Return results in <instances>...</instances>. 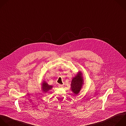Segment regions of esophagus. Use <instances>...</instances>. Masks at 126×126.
Instances as JSON below:
<instances>
[{
  "label": "esophagus",
  "mask_w": 126,
  "mask_h": 126,
  "mask_svg": "<svg viewBox=\"0 0 126 126\" xmlns=\"http://www.w3.org/2000/svg\"><path fill=\"white\" fill-rule=\"evenodd\" d=\"M58 87H59V88H63L64 86H63V85H58Z\"/></svg>",
  "instance_id": "34e87169"
}]
</instances>
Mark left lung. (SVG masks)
<instances>
[{
	"label": "left lung",
	"instance_id": "1",
	"mask_svg": "<svg viewBox=\"0 0 126 126\" xmlns=\"http://www.w3.org/2000/svg\"><path fill=\"white\" fill-rule=\"evenodd\" d=\"M83 85V78L82 77V74L80 71H79L72 79L71 90L75 95H77L79 93Z\"/></svg>",
	"mask_w": 126,
	"mask_h": 126
}]
</instances>
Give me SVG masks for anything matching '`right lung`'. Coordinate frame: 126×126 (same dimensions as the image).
<instances>
[{
  "instance_id": "1",
  "label": "right lung",
  "mask_w": 126,
  "mask_h": 126,
  "mask_svg": "<svg viewBox=\"0 0 126 126\" xmlns=\"http://www.w3.org/2000/svg\"><path fill=\"white\" fill-rule=\"evenodd\" d=\"M53 88L52 86L49 85L46 81H43L41 83V90L43 92L45 93H47L49 90L52 89Z\"/></svg>"
}]
</instances>
